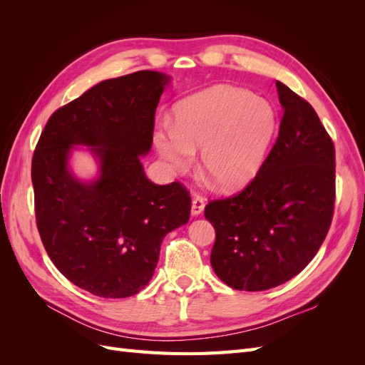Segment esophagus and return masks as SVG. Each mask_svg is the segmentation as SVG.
Wrapping results in <instances>:
<instances>
[{"instance_id":"1","label":"esophagus","mask_w":365,"mask_h":365,"mask_svg":"<svg viewBox=\"0 0 365 365\" xmlns=\"http://www.w3.org/2000/svg\"><path fill=\"white\" fill-rule=\"evenodd\" d=\"M204 208H205V202H204L202 197H200V196L193 197V201H192V215H193V216L202 215Z\"/></svg>"}]
</instances>
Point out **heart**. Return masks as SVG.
<instances>
[{
    "instance_id": "b5f03b06",
    "label": "heart",
    "mask_w": 365,
    "mask_h": 365,
    "mask_svg": "<svg viewBox=\"0 0 365 365\" xmlns=\"http://www.w3.org/2000/svg\"><path fill=\"white\" fill-rule=\"evenodd\" d=\"M275 126L268 101L244 88L216 85L175 106L173 126L155 132V146L175 172L189 170L201 149L202 169L224 189H237L260 170Z\"/></svg>"
}]
</instances>
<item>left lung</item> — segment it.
<instances>
[{"label":"left lung","mask_w":365,"mask_h":365,"mask_svg":"<svg viewBox=\"0 0 365 365\" xmlns=\"http://www.w3.org/2000/svg\"><path fill=\"white\" fill-rule=\"evenodd\" d=\"M279 137L244 192L208 202L213 271L239 291H264L303 271L322 247L335 202V148L314 108L275 82Z\"/></svg>","instance_id":"left-lung-1"}]
</instances>
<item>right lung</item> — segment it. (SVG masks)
<instances>
[{
	"mask_svg": "<svg viewBox=\"0 0 365 365\" xmlns=\"http://www.w3.org/2000/svg\"><path fill=\"white\" fill-rule=\"evenodd\" d=\"M170 81L143 70L97 83L50 117L33 153L42 244L54 267L93 295L125 298L145 289L164 236L189 222V192L178 182H152L141 164ZM77 145L98 164L91 180L72 172Z\"/></svg>",
	"mask_w": 365,
	"mask_h": 365,
	"instance_id": "add662e5",
	"label": "right lung"
}]
</instances>
